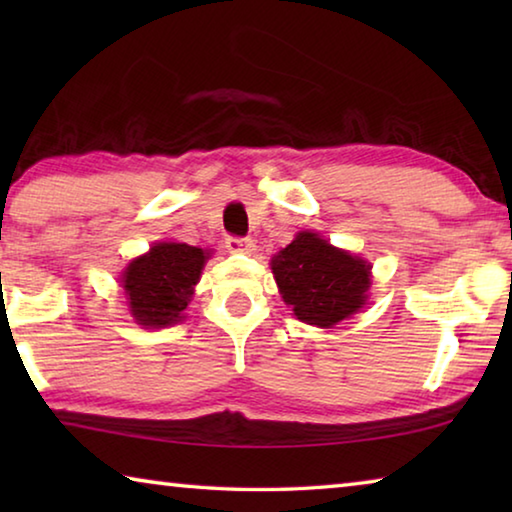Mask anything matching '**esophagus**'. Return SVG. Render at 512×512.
I'll use <instances>...</instances> for the list:
<instances>
[{
  "label": "esophagus",
  "instance_id": "1",
  "mask_svg": "<svg viewBox=\"0 0 512 512\" xmlns=\"http://www.w3.org/2000/svg\"><path fill=\"white\" fill-rule=\"evenodd\" d=\"M225 248H228L230 253H241V255L255 253L253 239H248V237H228L225 239Z\"/></svg>",
  "mask_w": 512,
  "mask_h": 512
}]
</instances>
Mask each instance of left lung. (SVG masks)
Here are the masks:
<instances>
[{
    "mask_svg": "<svg viewBox=\"0 0 512 512\" xmlns=\"http://www.w3.org/2000/svg\"><path fill=\"white\" fill-rule=\"evenodd\" d=\"M271 268L282 300L307 325L334 327L368 300L370 262L332 246L316 232H298L273 255Z\"/></svg>",
    "mask_w": 512,
    "mask_h": 512,
    "instance_id": "left-lung-1",
    "label": "left lung"
}]
</instances>
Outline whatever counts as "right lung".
<instances>
[{
	"mask_svg": "<svg viewBox=\"0 0 512 512\" xmlns=\"http://www.w3.org/2000/svg\"><path fill=\"white\" fill-rule=\"evenodd\" d=\"M210 255V250L189 244L160 241L135 257L119 280L135 323L146 329L180 323Z\"/></svg>",
	"mask_w": 512,
	"mask_h": 512,
	"instance_id": "add662e5",
	"label": "right lung"
}]
</instances>
